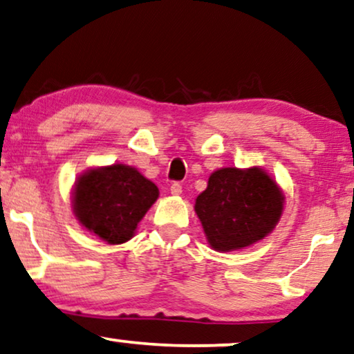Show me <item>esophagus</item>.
Instances as JSON below:
<instances>
[{
  "label": "esophagus",
  "instance_id": "obj_1",
  "mask_svg": "<svg viewBox=\"0 0 354 354\" xmlns=\"http://www.w3.org/2000/svg\"><path fill=\"white\" fill-rule=\"evenodd\" d=\"M169 191H171V194H173V196H180L181 192H183V186H181V183H173L171 187H169Z\"/></svg>",
  "mask_w": 354,
  "mask_h": 354
}]
</instances>
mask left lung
I'll list each match as a JSON object with an SVG mask.
<instances>
[{
    "label": "left lung",
    "mask_w": 354,
    "mask_h": 354,
    "mask_svg": "<svg viewBox=\"0 0 354 354\" xmlns=\"http://www.w3.org/2000/svg\"><path fill=\"white\" fill-rule=\"evenodd\" d=\"M283 192L262 168H220L210 174L194 210L215 251H238L272 233L283 212Z\"/></svg>",
    "instance_id": "1"
}]
</instances>
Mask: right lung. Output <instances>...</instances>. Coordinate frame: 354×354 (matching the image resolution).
Listing matches in <instances>:
<instances>
[{
	"label": "right lung",
	"instance_id": "add662e5",
	"mask_svg": "<svg viewBox=\"0 0 354 354\" xmlns=\"http://www.w3.org/2000/svg\"><path fill=\"white\" fill-rule=\"evenodd\" d=\"M158 199V187L122 163L92 168L75 181L73 210L84 228L108 244L134 236L138 223Z\"/></svg>",
	"mask_w": 354,
	"mask_h": 354
}]
</instances>
